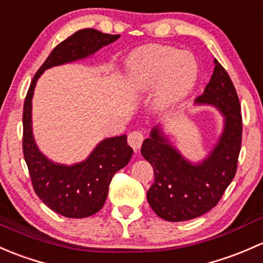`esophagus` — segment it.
Here are the masks:
<instances>
[{"label":"esophagus","mask_w":263,"mask_h":263,"mask_svg":"<svg viewBox=\"0 0 263 263\" xmlns=\"http://www.w3.org/2000/svg\"><path fill=\"white\" fill-rule=\"evenodd\" d=\"M143 140H144V134L139 130L132 132L130 134L128 135V143L134 151H138L140 147H142Z\"/></svg>","instance_id":"obj_1"}]
</instances>
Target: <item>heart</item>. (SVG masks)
Wrapping results in <instances>:
<instances>
[{"mask_svg": "<svg viewBox=\"0 0 263 263\" xmlns=\"http://www.w3.org/2000/svg\"><path fill=\"white\" fill-rule=\"evenodd\" d=\"M129 81L138 88L159 83V100L167 105L182 100L196 83L199 67L187 51L167 45H148L126 62Z\"/></svg>", "mask_w": 263, "mask_h": 263, "instance_id": "1", "label": "heart"}]
</instances>
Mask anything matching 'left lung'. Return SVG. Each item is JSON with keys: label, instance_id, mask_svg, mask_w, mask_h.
Returning a JSON list of instances; mask_svg holds the SVG:
<instances>
[{"label": "left lung", "instance_id": "8db88e82", "mask_svg": "<svg viewBox=\"0 0 263 263\" xmlns=\"http://www.w3.org/2000/svg\"><path fill=\"white\" fill-rule=\"evenodd\" d=\"M197 105H212L224 116L218 144L201 163L192 164L164 138L158 126L143 142L142 156L152 164L154 182L147 192L153 212L168 221L197 218L212 210L237 172L242 144V115L237 91L218 61Z\"/></svg>", "mask_w": 263, "mask_h": 263}]
</instances>
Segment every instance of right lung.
I'll return each instance as SVG.
<instances>
[{
  "instance_id": "add662e5",
  "label": "right lung",
  "mask_w": 263,
  "mask_h": 263,
  "mask_svg": "<svg viewBox=\"0 0 263 263\" xmlns=\"http://www.w3.org/2000/svg\"><path fill=\"white\" fill-rule=\"evenodd\" d=\"M120 35L82 29L59 43L37 69L26 93L23 112V151L32 187L53 212L66 218H87L104 206L112 176L130 161L133 149L126 135L104 139L86 161L73 166L53 163L35 144L31 130V99L35 85L45 69L86 58Z\"/></svg>"
}]
</instances>
